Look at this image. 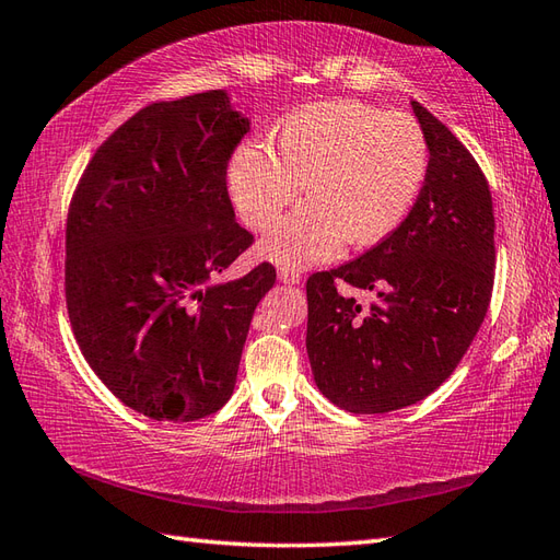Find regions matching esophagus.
Wrapping results in <instances>:
<instances>
[{
	"label": "esophagus",
	"instance_id": "obj_1",
	"mask_svg": "<svg viewBox=\"0 0 560 560\" xmlns=\"http://www.w3.org/2000/svg\"><path fill=\"white\" fill-rule=\"evenodd\" d=\"M279 281L289 283V287H295V283H301V271H299V269L281 267V269H279Z\"/></svg>",
	"mask_w": 560,
	"mask_h": 560
}]
</instances>
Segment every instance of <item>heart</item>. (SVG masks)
<instances>
[{"label":"heart","instance_id":"heart-1","mask_svg":"<svg viewBox=\"0 0 560 560\" xmlns=\"http://www.w3.org/2000/svg\"><path fill=\"white\" fill-rule=\"evenodd\" d=\"M428 175V141L411 115L361 101H325L295 110L273 132L271 151L241 147L229 168L237 211L249 229L269 231L301 195L261 255L283 267L335 259L343 245L373 247L395 235Z\"/></svg>","mask_w":560,"mask_h":560}]
</instances>
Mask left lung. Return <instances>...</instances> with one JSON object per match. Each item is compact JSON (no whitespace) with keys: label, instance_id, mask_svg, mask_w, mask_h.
<instances>
[{"label":"left lung","instance_id":"8db88e82","mask_svg":"<svg viewBox=\"0 0 560 560\" xmlns=\"http://www.w3.org/2000/svg\"><path fill=\"white\" fill-rule=\"evenodd\" d=\"M428 141L419 199L385 243L305 283V347L319 392L351 413H387L431 395L477 337L493 291L489 183L467 147L411 103ZM376 293L361 306L346 291Z\"/></svg>","mask_w":560,"mask_h":560}]
</instances>
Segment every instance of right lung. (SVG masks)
Returning <instances> with one entry per match:
<instances>
[{"label": "right lung", "mask_w": 560, "mask_h": 560, "mask_svg": "<svg viewBox=\"0 0 560 560\" xmlns=\"http://www.w3.org/2000/svg\"><path fill=\"white\" fill-rule=\"evenodd\" d=\"M249 120L225 91L159 101L93 153L67 217L69 323L103 385L153 421H197L231 399L261 261L219 281L253 245L225 168Z\"/></svg>", "instance_id": "1"}]
</instances>
